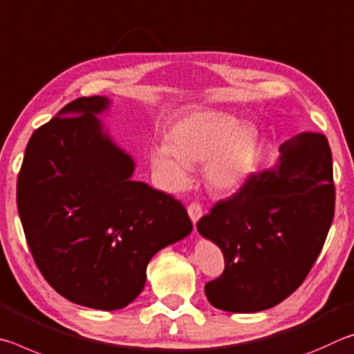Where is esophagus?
I'll list each match as a JSON object with an SVG mask.
<instances>
[{
  "mask_svg": "<svg viewBox=\"0 0 354 354\" xmlns=\"http://www.w3.org/2000/svg\"><path fill=\"white\" fill-rule=\"evenodd\" d=\"M188 214H189V218H191V222H193V224L196 225L197 222H199V219L202 218V214H203V209H202V205L201 203H191V205H188Z\"/></svg>",
  "mask_w": 354,
  "mask_h": 354,
  "instance_id": "34e87169",
  "label": "esophagus"
}]
</instances>
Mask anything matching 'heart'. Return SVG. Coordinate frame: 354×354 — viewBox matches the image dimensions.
<instances>
[{
  "instance_id": "heart-1",
  "label": "heart",
  "mask_w": 354,
  "mask_h": 354,
  "mask_svg": "<svg viewBox=\"0 0 354 354\" xmlns=\"http://www.w3.org/2000/svg\"><path fill=\"white\" fill-rule=\"evenodd\" d=\"M259 132L252 122L225 111L197 109L166 133V145L151 149V163L172 191L189 183V167L203 163L207 187L218 194L239 189L255 167Z\"/></svg>"
}]
</instances>
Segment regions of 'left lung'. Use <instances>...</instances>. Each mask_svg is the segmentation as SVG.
Returning a JSON list of instances; mask_svg holds the SVG:
<instances>
[{"instance_id": "8db88e82", "label": "left lung", "mask_w": 354, "mask_h": 354, "mask_svg": "<svg viewBox=\"0 0 354 354\" xmlns=\"http://www.w3.org/2000/svg\"><path fill=\"white\" fill-rule=\"evenodd\" d=\"M334 199L326 136L305 132L283 142L274 167L252 174L197 222L225 259L224 274L205 284L208 301L222 311L258 313L288 299L325 244Z\"/></svg>"}]
</instances>
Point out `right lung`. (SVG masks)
Wrapping results in <instances>:
<instances>
[{
  "label": "right lung",
  "mask_w": 354,
  "mask_h": 354,
  "mask_svg": "<svg viewBox=\"0 0 354 354\" xmlns=\"http://www.w3.org/2000/svg\"><path fill=\"white\" fill-rule=\"evenodd\" d=\"M105 96L79 97L35 130L17 205L37 268L76 305L115 311L133 301L158 250L193 230L180 202L132 178L135 160L99 115Z\"/></svg>",
  "instance_id": "add662e5"
}]
</instances>
